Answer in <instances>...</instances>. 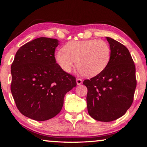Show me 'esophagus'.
Returning <instances> with one entry per match:
<instances>
[{
  "mask_svg": "<svg viewBox=\"0 0 147 147\" xmlns=\"http://www.w3.org/2000/svg\"><path fill=\"white\" fill-rule=\"evenodd\" d=\"M82 80L80 78H76V84L77 85H80V84L82 83Z\"/></svg>",
  "mask_w": 147,
  "mask_h": 147,
  "instance_id": "1",
  "label": "esophagus"
}]
</instances>
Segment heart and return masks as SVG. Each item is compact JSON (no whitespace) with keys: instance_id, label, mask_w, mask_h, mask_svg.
<instances>
[{"instance_id":"obj_1","label":"heart","mask_w":147,"mask_h":147,"mask_svg":"<svg viewBox=\"0 0 147 147\" xmlns=\"http://www.w3.org/2000/svg\"><path fill=\"white\" fill-rule=\"evenodd\" d=\"M55 54L59 67L70 72L76 61V68L82 75L93 77L101 73L110 61L111 51L108 43L102 40L88 39L71 41Z\"/></svg>"}]
</instances>
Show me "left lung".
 <instances>
[{
    "label": "left lung",
    "instance_id": "1",
    "mask_svg": "<svg viewBox=\"0 0 147 147\" xmlns=\"http://www.w3.org/2000/svg\"><path fill=\"white\" fill-rule=\"evenodd\" d=\"M111 51L107 67L90 80H85L88 88L87 107L92 118L110 122L121 117L133 102L136 88V67L128 49L106 37Z\"/></svg>",
    "mask_w": 147,
    "mask_h": 147
}]
</instances>
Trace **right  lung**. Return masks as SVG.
Wrapping results in <instances>:
<instances>
[{
  "label": "right lung",
  "mask_w": 147,
  "mask_h": 147,
  "mask_svg": "<svg viewBox=\"0 0 147 147\" xmlns=\"http://www.w3.org/2000/svg\"><path fill=\"white\" fill-rule=\"evenodd\" d=\"M58 45L56 39H35L20 47L11 64V92L17 108L35 121L58 115L65 95L76 86L75 77L56 63Z\"/></svg>",
  "instance_id": "add662e5"
}]
</instances>
